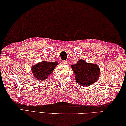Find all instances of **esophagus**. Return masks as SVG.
Here are the masks:
<instances>
[{
  "mask_svg": "<svg viewBox=\"0 0 126 126\" xmlns=\"http://www.w3.org/2000/svg\"><path fill=\"white\" fill-rule=\"evenodd\" d=\"M62 63L63 64H66L67 63V61H65V60H63L62 62Z\"/></svg>",
  "mask_w": 126,
  "mask_h": 126,
  "instance_id": "1",
  "label": "esophagus"
}]
</instances>
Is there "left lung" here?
Returning a JSON list of instances; mask_svg holds the SVG:
<instances>
[{"label":"left lung","mask_w":126,"mask_h":126,"mask_svg":"<svg viewBox=\"0 0 126 126\" xmlns=\"http://www.w3.org/2000/svg\"><path fill=\"white\" fill-rule=\"evenodd\" d=\"M71 67L75 74L76 82L82 86L91 85L99 77L100 69L96 64L87 63L81 59Z\"/></svg>","instance_id":"left-lung-1"}]
</instances>
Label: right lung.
Instances as JSON below:
<instances>
[{
	"instance_id": "1",
	"label": "right lung",
	"mask_w": 126,
	"mask_h": 126,
	"mask_svg": "<svg viewBox=\"0 0 126 126\" xmlns=\"http://www.w3.org/2000/svg\"><path fill=\"white\" fill-rule=\"evenodd\" d=\"M58 64L57 62H47L43 61L35 64L32 67V71L34 76L40 80L47 79L48 76L51 74L55 67Z\"/></svg>"
}]
</instances>
